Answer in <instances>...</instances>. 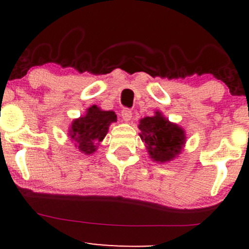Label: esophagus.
I'll return each instance as SVG.
<instances>
[{"label":"esophagus","mask_w":249,"mask_h":249,"mask_svg":"<svg viewBox=\"0 0 249 249\" xmlns=\"http://www.w3.org/2000/svg\"><path fill=\"white\" fill-rule=\"evenodd\" d=\"M122 117L125 122H130L131 118H132V111H131L130 108L124 107L122 110Z\"/></svg>","instance_id":"esophagus-1"}]
</instances>
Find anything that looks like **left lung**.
<instances>
[{
  "mask_svg": "<svg viewBox=\"0 0 249 249\" xmlns=\"http://www.w3.org/2000/svg\"><path fill=\"white\" fill-rule=\"evenodd\" d=\"M139 130L142 131V141L146 145L151 158L156 161L165 162L173 159L185 142L184 130L168 122L159 112L142 119Z\"/></svg>",
  "mask_w": 249,
  "mask_h": 249,
  "instance_id": "8db88e82",
  "label": "left lung"
}]
</instances>
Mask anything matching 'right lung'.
I'll use <instances>...</instances> for the list:
<instances>
[{"label":"right lung","mask_w":249,"mask_h":249,"mask_svg":"<svg viewBox=\"0 0 249 249\" xmlns=\"http://www.w3.org/2000/svg\"><path fill=\"white\" fill-rule=\"evenodd\" d=\"M116 119L115 112L102 111L93 105L88 108L87 115L72 123L69 133L70 138L81 152L93 153L99 142L107 136L108 125L116 122Z\"/></svg>","instance_id":"right-lung-1"}]
</instances>
